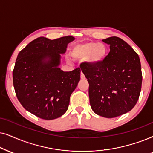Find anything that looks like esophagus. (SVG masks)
<instances>
[{
  "label": "esophagus",
  "instance_id": "1",
  "mask_svg": "<svg viewBox=\"0 0 153 153\" xmlns=\"http://www.w3.org/2000/svg\"><path fill=\"white\" fill-rule=\"evenodd\" d=\"M80 78H81V79H85V78L84 73H83L82 72H81V73H80Z\"/></svg>",
  "mask_w": 153,
  "mask_h": 153
}]
</instances>
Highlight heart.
<instances>
[{"mask_svg":"<svg viewBox=\"0 0 153 153\" xmlns=\"http://www.w3.org/2000/svg\"><path fill=\"white\" fill-rule=\"evenodd\" d=\"M108 49L105 44L96 42H87L75 45L71 50V55L74 58H87L91 64L102 62L107 55Z\"/></svg>","mask_w":153,"mask_h":153,"instance_id":"obj_1","label":"heart"}]
</instances>
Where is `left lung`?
Wrapping results in <instances>:
<instances>
[{"label": "left lung", "mask_w": 153, "mask_h": 153, "mask_svg": "<svg viewBox=\"0 0 153 153\" xmlns=\"http://www.w3.org/2000/svg\"><path fill=\"white\" fill-rule=\"evenodd\" d=\"M110 52L97 64L82 63L80 68L89 82V103L98 115L113 118L131 111L141 90L139 56L121 38L103 40Z\"/></svg>", "instance_id": "8db88e82"}]
</instances>
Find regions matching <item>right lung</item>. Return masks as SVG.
<instances>
[{
	"instance_id": "obj_1",
	"label": "right lung",
	"mask_w": 153,
	"mask_h": 153,
	"mask_svg": "<svg viewBox=\"0 0 153 153\" xmlns=\"http://www.w3.org/2000/svg\"><path fill=\"white\" fill-rule=\"evenodd\" d=\"M73 36L54 40L39 37L21 50L13 73L16 96L26 111L54 120L68 110L70 97L80 80V68L64 72L59 66Z\"/></svg>"
}]
</instances>
